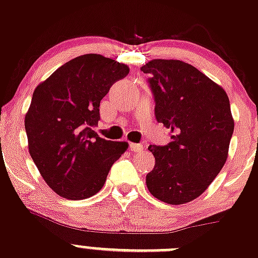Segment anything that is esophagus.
Returning <instances> with one entry per match:
<instances>
[{"label": "esophagus", "instance_id": "obj_1", "mask_svg": "<svg viewBox=\"0 0 258 258\" xmlns=\"http://www.w3.org/2000/svg\"><path fill=\"white\" fill-rule=\"evenodd\" d=\"M130 150L134 153H138V152L143 151V146L141 143H130Z\"/></svg>", "mask_w": 258, "mask_h": 258}]
</instances>
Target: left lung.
Segmentation results:
<instances>
[{
    "mask_svg": "<svg viewBox=\"0 0 258 258\" xmlns=\"http://www.w3.org/2000/svg\"><path fill=\"white\" fill-rule=\"evenodd\" d=\"M153 95L156 120L170 128V141L148 147L153 170L150 193L172 205L194 200L224 167L234 134L230 101L221 86L193 65L154 59L141 68Z\"/></svg>",
    "mask_w": 258,
    "mask_h": 258,
    "instance_id": "obj_1",
    "label": "left lung"
}]
</instances>
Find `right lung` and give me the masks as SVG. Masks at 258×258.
<instances>
[{"mask_svg":"<svg viewBox=\"0 0 258 258\" xmlns=\"http://www.w3.org/2000/svg\"><path fill=\"white\" fill-rule=\"evenodd\" d=\"M128 72L112 59L85 54L61 65L34 90L24 118L29 154L60 197L81 200L96 194L128 147L94 131L102 97Z\"/></svg>","mask_w":258,"mask_h":258,"instance_id":"right-lung-1","label":"right lung"}]
</instances>
